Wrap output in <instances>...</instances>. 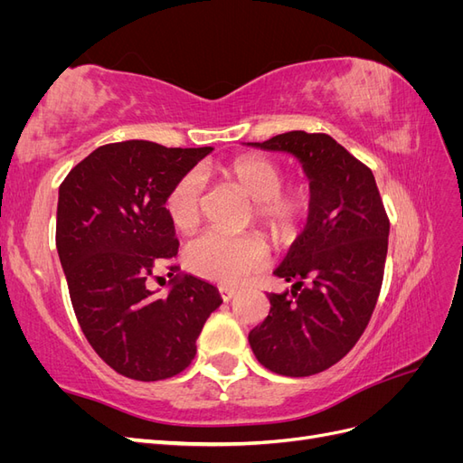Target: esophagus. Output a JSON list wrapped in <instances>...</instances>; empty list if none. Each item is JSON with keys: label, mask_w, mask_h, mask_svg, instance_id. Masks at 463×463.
Here are the masks:
<instances>
[{"label": "esophagus", "mask_w": 463, "mask_h": 463, "mask_svg": "<svg viewBox=\"0 0 463 463\" xmlns=\"http://www.w3.org/2000/svg\"><path fill=\"white\" fill-rule=\"evenodd\" d=\"M218 291H220V296H222L223 301H230L235 296V289L230 288V286H220Z\"/></svg>", "instance_id": "esophagus-1"}]
</instances>
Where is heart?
<instances>
[{
  "label": "heart",
  "instance_id": "heart-1",
  "mask_svg": "<svg viewBox=\"0 0 463 463\" xmlns=\"http://www.w3.org/2000/svg\"><path fill=\"white\" fill-rule=\"evenodd\" d=\"M228 175L250 201L255 216L274 235H288L296 228L305 208V194L299 189H282L284 172L274 160L260 154H247L228 165ZM204 177L191 170L175 181L165 194L164 208L172 223L189 232L201 216V194ZM266 247L257 235H226L206 232L185 247V264L206 279L220 284H240L250 272L262 269Z\"/></svg>",
  "mask_w": 463,
  "mask_h": 463
}]
</instances>
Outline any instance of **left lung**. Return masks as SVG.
Masks as SVG:
<instances>
[{
    "label": "left lung",
    "mask_w": 463,
    "mask_h": 463,
    "mask_svg": "<svg viewBox=\"0 0 463 463\" xmlns=\"http://www.w3.org/2000/svg\"><path fill=\"white\" fill-rule=\"evenodd\" d=\"M247 145L296 156L311 189L307 226L274 270L293 286L270 293L249 344L272 373L317 374L357 344L374 311L390 232L384 204L373 172L330 135L289 131Z\"/></svg>",
    "instance_id": "left-lung-1"
}]
</instances>
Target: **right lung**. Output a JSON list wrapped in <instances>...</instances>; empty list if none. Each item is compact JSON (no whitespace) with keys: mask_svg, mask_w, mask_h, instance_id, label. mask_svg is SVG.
<instances>
[{"mask_svg":"<svg viewBox=\"0 0 463 463\" xmlns=\"http://www.w3.org/2000/svg\"><path fill=\"white\" fill-rule=\"evenodd\" d=\"M213 146L165 148L150 141L104 145L60 187L55 247L89 344L135 381H162L189 367L218 289L185 274L158 299L146 279L177 255L165 194Z\"/></svg>","mask_w":463,"mask_h":463,"instance_id":"right-lung-1","label":"right lung"}]
</instances>
